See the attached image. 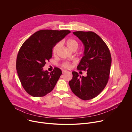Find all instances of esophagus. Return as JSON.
Returning <instances> with one entry per match:
<instances>
[{
	"instance_id": "esophagus-1",
	"label": "esophagus",
	"mask_w": 132,
	"mask_h": 132,
	"mask_svg": "<svg viewBox=\"0 0 132 132\" xmlns=\"http://www.w3.org/2000/svg\"><path fill=\"white\" fill-rule=\"evenodd\" d=\"M68 71H67V70H62V73H67Z\"/></svg>"
}]
</instances>
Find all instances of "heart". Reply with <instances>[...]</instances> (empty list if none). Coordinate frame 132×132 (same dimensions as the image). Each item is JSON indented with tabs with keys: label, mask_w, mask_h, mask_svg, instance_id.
<instances>
[{
	"label": "heart",
	"mask_w": 132,
	"mask_h": 132,
	"mask_svg": "<svg viewBox=\"0 0 132 132\" xmlns=\"http://www.w3.org/2000/svg\"><path fill=\"white\" fill-rule=\"evenodd\" d=\"M66 43L67 46L70 51H72V50H74V49L77 50V48L78 47V43L77 41L74 39H68V40L66 41ZM61 44H62V43L59 42V43H57L56 44H55V46L53 47L52 50V53L54 55H55L56 54H57L59 49L61 46ZM62 66L63 67L65 68H67V69H69L71 67L70 64L68 62H64V63H63Z\"/></svg>",
	"instance_id": "heart-1"
}]
</instances>
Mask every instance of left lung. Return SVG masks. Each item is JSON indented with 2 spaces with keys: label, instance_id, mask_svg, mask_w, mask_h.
<instances>
[{
  "label": "left lung",
  "instance_id": "8db88e82",
  "mask_svg": "<svg viewBox=\"0 0 132 132\" xmlns=\"http://www.w3.org/2000/svg\"><path fill=\"white\" fill-rule=\"evenodd\" d=\"M73 34L85 46L84 56L77 68L87 71L86 77L73 71L69 85L72 92L83 100L97 97L105 87L109 78L112 59L110 50L101 37L92 31H76Z\"/></svg>",
  "mask_w": 132,
  "mask_h": 132
}]
</instances>
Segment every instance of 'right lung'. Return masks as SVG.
Here are the masks:
<instances>
[{
    "label": "right lung",
    "mask_w": 132,
    "mask_h": 132,
    "mask_svg": "<svg viewBox=\"0 0 132 132\" xmlns=\"http://www.w3.org/2000/svg\"><path fill=\"white\" fill-rule=\"evenodd\" d=\"M69 33V30H41L32 34L19 51L16 69L26 91L34 97H42L51 92L62 70L55 67L50 72L43 67L52 57L55 45Z\"/></svg>",
    "instance_id": "1"
}]
</instances>
